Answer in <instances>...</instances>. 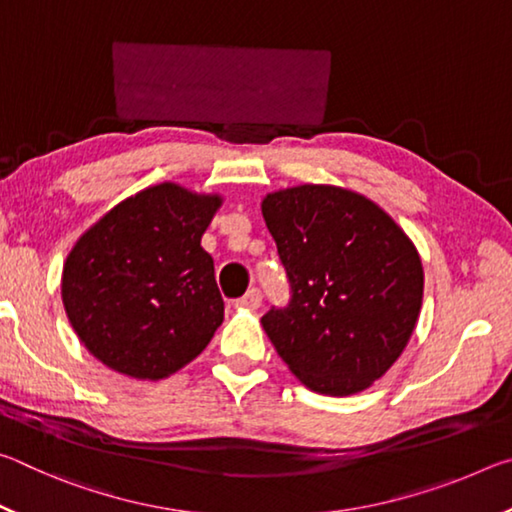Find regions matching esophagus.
<instances>
[{
	"label": "esophagus",
	"mask_w": 512,
	"mask_h": 512,
	"mask_svg": "<svg viewBox=\"0 0 512 512\" xmlns=\"http://www.w3.org/2000/svg\"><path fill=\"white\" fill-rule=\"evenodd\" d=\"M262 305V291L259 289H250L244 298L237 300V307L241 309H257Z\"/></svg>",
	"instance_id": "obj_1"
}]
</instances>
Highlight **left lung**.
I'll use <instances>...</instances> for the list:
<instances>
[{"mask_svg": "<svg viewBox=\"0 0 512 512\" xmlns=\"http://www.w3.org/2000/svg\"><path fill=\"white\" fill-rule=\"evenodd\" d=\"M266 228L291 302L262 318L268 339L311 391L354 395L386 375L418 323V250L377 203L334 185L266 194Z\"/></svg>", "mask_w": 512, "mask_h": 512, "instance_id": "1", "label": "left lung"}]
</instances>
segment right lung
<instances>
[{"mask_svg":"<svg viewBox=\"0 0 512 512\" xmlns=\"http://www.w3.org/2000/svg\"><path fill=\"white\" fill-rule=\"evenodd\" d=\"M223 198L146 187L83 232L63 266V305L92 357L158 381L201 354L223 323L214 262L201 246Z\"/></svg>","mask_w":512,"mask_h":512,"instance_id":"add662e5","label":"right lung"}]
</instances>
